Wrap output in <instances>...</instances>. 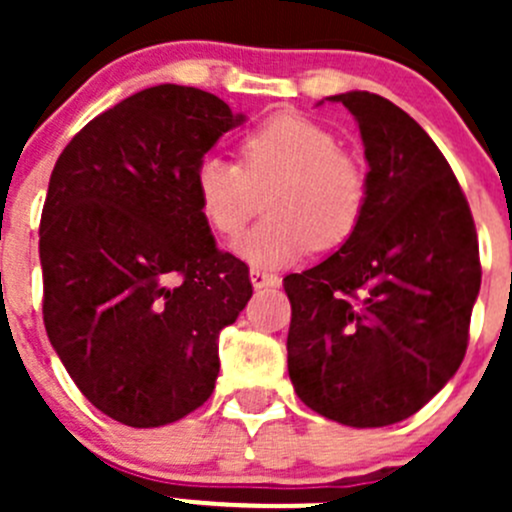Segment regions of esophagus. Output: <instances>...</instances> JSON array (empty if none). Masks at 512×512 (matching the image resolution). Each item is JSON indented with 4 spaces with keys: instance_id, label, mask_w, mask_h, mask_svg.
I'll use <instances>...</instances> for the list:
<instances>
[{
    "instance_id": "34e87169",
    "label": "esophagus",
    "mask_w": 512,
    "mask_h": 512,
    "mask_svg": "<svg viewBox=\"0 0 512 512\" xmlns=\"http://www.w3.org/2000/svg\"><path fill=\"white\" fill-rule=\"evenodd\" d=\"M250 282L255 289H265V287H277L280 285V277L275 272L260 270V267H252L250 270Z\"/></svg>"
}]
</instances>
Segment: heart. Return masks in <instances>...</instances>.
Instances as JSON below:
<instances>
[{"mask_svg": "<svg viewBox=\"0 0 512 512\" xmlns=\"http://www.w3.org/2000/svg\"><path fill=\"white\" fill-rule=\"evenodd\" d=\"M193 190L215 235L235 240L265 200L270 218L235 245L257 267H280L312 247L332 250L354 235L369 195L359 160L339 151L334 133L297 113H277L240 143V163L200 158Z\"/></svg>", "mask_w": 512, "mask_h": 512, "instance_id": "obj_1", "label": "heart"}]
</instances>
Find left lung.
<instances>
[{
    "label": "left lung",
    "instance_id": "left-lung-1",
    "mask_svg": "<svg viewBox=\"0 0 512 512\" xmlns=\"http://www.w3.org/2000/svg\"><path fill=\"white\" fill-rule=\"evenodd\" d=\"M359 123L369 195L354 235L285 277L299 399L354 428L414 416L461 366L480 289L478 235L451 165L389 98L329 96Z\"/></svg>",
    "mask_w": 512,
    "mask_h": 512
}]
</instances>
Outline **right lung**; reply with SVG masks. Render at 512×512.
Listing matches in <instances>:
<instances>
[{
	"label": "right lung",
	"mask_w": 512,
	"mask_h": 512,
	"mask_svg": "<svg viewBox=\"0 0 512 512\" xmlns=\"http://www.w3.org/2000/svg\"><path fill=\"white\" fill-rule=\"evenodd\" d=\"M245 121L223 98L160 84L86 123L41 210L44 327L81 394L133 428L210 399L218 337L252 297L193 190L200 158Z\"/></svg>",
	"instance_id": "right-lung-1"
}]
</instances>
